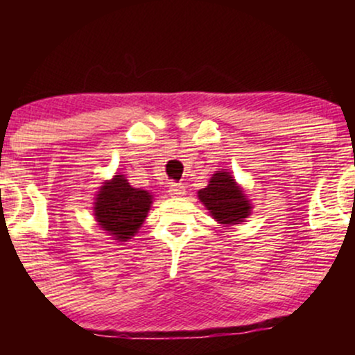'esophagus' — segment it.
Returning a JSON list of instances; mask_svg holds the SVG:
<instances>
[{
	"label": "esophagus",
	"instance_id": "34e87169",
	"mask_svg": "<svg viewBox=\"0 0 355 355\" xmlns=\"http://www.w3.org/2000/svg\"><path fill=\"white\" fill-rule=\"evenodd\" d=\"M168 192H169V196H171V197H182L184 193H186V189H184L182 184L173 182V184H169Z\"/></svg>",
	"mask_w": 355,
	"mask_h": 355
}]
</instances>
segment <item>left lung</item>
<instances>
[{
    "instance_id": "1",
    "label": "left lung",
    "mask_w": 355,
    "mask_h": 355,
    "mask_svg": "<svg viewBox=\"0 0 355 355\" xmlns=\"http://www.w3.org/2000/svg\"><path fill=\"white\" fill-rule=\"evenodd\" d=\"M198 198L220 225H239L252 213L250 200L227 171L213 174L208 186L198 191Z\"/></svg>"
}]
</instances>
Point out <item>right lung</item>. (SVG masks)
<instances>
[{
  "instance_id": "add662e5",
  "label": "right lung",
  "mask_w": 355,
  "mask_h": 355,
  "mask_svg": "<svg viewBox=\"0 0 355 355\" xmlns=\"http://www.w3.org/2000/svg\"><path fill=\"white\" fill-rule=\"evenodd\" d=\"M153 197L134 189L123 174L105 181L94 202V215L103 231L114 241L125 242L137 234L152 207Z\"/></svg>"
}]
</instances>
